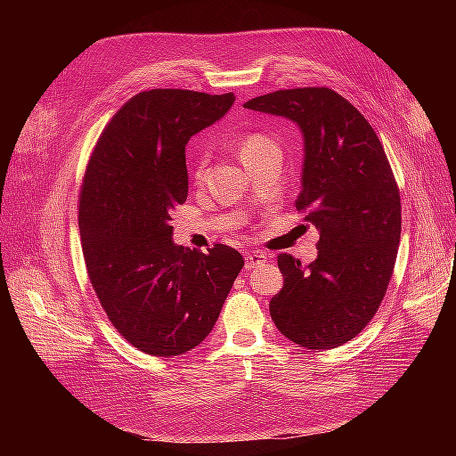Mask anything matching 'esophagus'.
Instances as JSON below:
<instances>
[{
	"mask_svg": "<svg viewBox=\"0 0 456 456\" xmlns=\"http://www.w3.org/2000/svg\"><path fill=\"white\" fill-rule=\"evenodd\" d=\"M266 260H268V256H266V253H262V251L247 253V255H245V268H247V270L256 268L258 265H265Z\"/></svg>",
	"mask_w": 456,
	"mask_h": 456,
	"instance_id": "1",
	"label": "esophagus"
}]
</instances>
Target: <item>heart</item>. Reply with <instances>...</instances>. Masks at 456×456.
<instances>
[{
	"mask_svg": "<svg viewBox=\"0 0 456 456\" xmlns=\"http://www.w3.org/2000/svg\"><path fill=\"white\" fill-rule=\"evenodd\" d=\"M268 148H278V144H275L270 136L262 134V133L247 134L240 144V158H241V161H245L247 158H251L253 154H258V151L268 150ZM203 169H205V158H201L196 165V178H200L203 175Z\"/></svg>",
	"mask_w": 456,
	"mask_h": 456,
	"instance_id": "b5f03b06",
	"label": "heart"
}]
</instances>
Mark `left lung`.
<instances>
[{"label":"left lung","mask_w":456,"mask_h":456,"mask_svg":"<svg viewBox=\"0 0 456 456\" xmlns=\"http://www.w3.org/2000/svg\"><path fill=\"white\" fill-rule=\"evenodd\" d=\"M245 108L293 119L305 134L302 188L295 201L320 230L317 258L278 255L283 289L270 315L308 350L342 346L365 329L388 289L402 238V200L375 129L329 87L273 91Z\"/></svg>","instance_id":"1"}]
</instances>
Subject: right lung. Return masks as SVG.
<instances>
[{"mask_svg": "<svg viewBox=\"0 0 456 456\" xmlns=\"http://www.w3.org/2000/svg\"><path fill=\"white\" fill-rule=\"evenodd\" d=\"M233 101V93L142 91L108 121L89 158L77 200L89 281L110 323L148 355L196 348L243 268L228 245L207 255L175 245L171 226L188 198L186 142Z\"/></svg>", "mask_w": 456, "mask_h": 456, "instance_id": "obj_1", "label": "right lung"}]
</instances>
